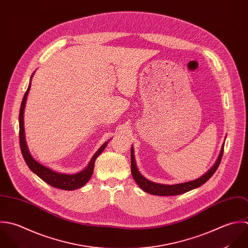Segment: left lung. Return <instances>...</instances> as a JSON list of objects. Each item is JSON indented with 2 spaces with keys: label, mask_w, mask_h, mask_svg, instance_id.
<instances>
[{
  "label": "left lung",
  "mask_w": 248,
  "mask_h": 248,
  "mask_svg": "<svg viewBox=\"0 0 248 248\" xmlns=\"http://www.w3.org/2000/svg\"><path fill=\"white\" fill-rule=\"evenodd\" d=\"M223 149H224V144L221 147L220 154H219L217 162L215 163V165H213V167L207 173H205L203 176H201L200 178L193 180V181L181 183V184L164 185V184L151 182L140 173V171L137 167L136 161H135L134 147H132V149H131V172H132V175H133L136 183L140 186V187L150 194L160 195V196L178 195V194H182L184 192L189 191L191 189H194V188L202 186L214 175V173L217 171V169L218 168L219 164H220V161H221V158L223 155Z\"/></svg>",
  "instance_id": "8db88e82"
}]
</instances>
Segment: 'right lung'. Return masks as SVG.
I'll use <instances>...</instances> for the list:
<instances>
[{
    "mask_svg": "<svg viewBox=\"0 0 248 248\" xmlns=\"http://www.w3.org/2000/svg\"><path fill=\"white\" fill-rule=\"evenodd\" d=\"M33 75V74H32ZM32 75L31 77V80L32 78ZM31 88V83L28 86V89L24 95V98L21 103V108H20V113H19V140H20V148L22 155L24 157V160L26 162L27 165L30 167V169L36 174L40 179H42L45 183L49 184L50 186L64 189V190H74L77 188L82 187L84 186L88 180L91 178L93 169H94V164L98 156L103 152V150L106 148L108 141L105 142L99 150L94 154V156L91 158L90 162L88 165L78 173L75 174H65V173H61L52 170L51 168L45 166V165L39 164L37 161H35L32 156L31 155L27 143H26V138H25V130H24V109L26 106V101L27 97L29 94Z\"/></svg>",
    "mask_w": 248,
    "mask_h": 248,
    "instance_id": "add662e5",
    "label": "right lung"
}]
</instances>
